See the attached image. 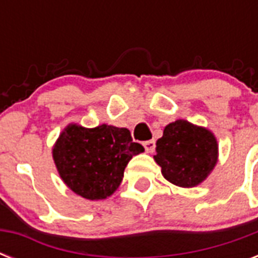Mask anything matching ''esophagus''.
Here are the masks:
<instances>
[{"label":"esophagus","instance_id":"obj_1","mask_svg":"<svg viewBox=\"0 0 258 258\" xmlns=\"http://www.w3.org/2000/svg\"><path fill=\"white\" fill-rule=\"evenodd\" d=\"M143 146H145V149L147 153H153L154 150H155V141L151 139V141L143 142Z\"/></svg>","mask_w":258,"mask_h":258}]
</instances>
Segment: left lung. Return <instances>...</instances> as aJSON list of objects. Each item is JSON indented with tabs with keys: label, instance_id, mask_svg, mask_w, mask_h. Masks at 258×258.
I'll use <instances>...</instances> for the list:
<instances>
[{
	"label": "left lung",
	"instance_id": "obj_1",
	"mask_svg": "<svg viewBox=\"0 0 258 258\" xmlns=\"http://www.w3.org/2000/svg\"><path fill=\"white\" fill-rule=\"evenodd\" d=\"M155 151L154 159L166 179L180 187H194L216 166L218 146L209 130L176 120L166 125Z\"/></svg>",
	"mask_w": 258,
	"mask_h": 258
}]
</instances>
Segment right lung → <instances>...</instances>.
<instances>
[{
	"label": "right lung",
	"mask_w": 258,
	"mask_h": 258,
	"mask_svg": "<svg viewBox=\"0 0 258 258\" xmlns=\"http://www.w3.org/2000/svg\"><path fill=\"white\" fill-rule=\"evenodd\" d=\"M145 151L127 128L101 124L68 125L53 147V159L67 186L83 198L104 200L123 179L130 159Z\"/></svg>",
	"instance_id": "1"
}]
</instances>
